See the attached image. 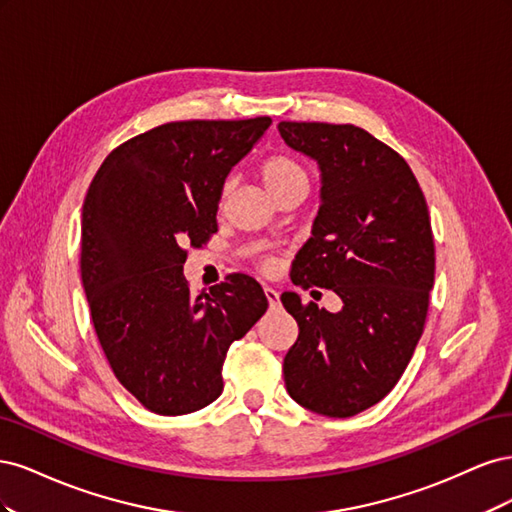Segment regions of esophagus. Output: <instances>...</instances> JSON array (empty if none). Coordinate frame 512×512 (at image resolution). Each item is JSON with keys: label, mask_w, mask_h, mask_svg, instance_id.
I'll return each instance as SVG.
<instances>
[{"label": "esophagus", "mask_w": 512, "mask_h": 512, "mask_svg": "<svg viewBox=\"0 0 512 512\" xmlns=\"http://www.w3.org/2000/svg\"><path fill=\"white\" fill-rule=\"evenodd\" d=\"M265 297H267V301H269L271 307H275L277 303H280V292H277V290L271 288V286L265 288Z\"/></svg>", "instance_id": "34e87169"}]
</instances>
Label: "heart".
Wrapping results in <instances>:
<instances>
[{"label": "heart", "instance_id": "1", "mask_svg": "<svg viewBox=\"0 0 512 512\" xmlns=\"http://www.w3.org/2000/svg\"><path fill=\"white\" fill-rule=\"evenodd\" d=\"M260 179L265 183V188L269 190V194L280 200L286 194H294V192H307L309 188V175L305 166L294 160L292 156H286V153H273V156L265 158L258 168ZM262 271H275L277 262L273 258H265L260 262Z\"/></svg>", "mask_w": 512, "mask_h": 512}]
</instances>
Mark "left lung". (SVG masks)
<instances>
[{
    "mask_svg": "<svg viewBox=\"0 0 512 512\" xmlns=\"http://www.w3.org/2000/svg\"><path fill=\"white\" fill-rule=\"evenodd\" d=\"M277 130L318 162L322 181L290 280L342 299L333 314L282 294L299 324L284 359L286 391L312 412L354 416L391 393L423 335L436 273L427 203L406 160L363 128L282 121Z\"/></svg>",
    "mask_w": 512,
    "mask_h": 512,
    "instance_id": "obj_1",
    "label": "left lung"
}]
</instances>
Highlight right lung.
Wrapping results in <instances>:
<instances>
[{
	"mask_svg": "<svg viewBox=\"0 0 512 512\" xmlns=\"http://www.w3.org/2000/svg\"><path fill=\"white\" fill-rule=\"evenodd\" d=\"M269 126L170 121L113 149L89 185L81 277L91 320L113 374L151 412L190 414L218 399L230 344L267 312L254 277L192 294L183 265L185 245L218 232L224 181Z\"/></svg>",
	"mask_w": 512,
	"mask_h": 512,
	"instance_id": "right-lung-1",
	"label": "right lung"
}]
</instances>
